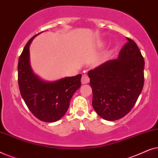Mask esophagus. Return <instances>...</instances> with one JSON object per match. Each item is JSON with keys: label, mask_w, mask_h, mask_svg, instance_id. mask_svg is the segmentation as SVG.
Listing matches in <instances>:
<instances>
[{"label": "esophagus", "mask_w": 158, "mask_h": 158, "mask_svg": "<svg viewBox=\"0 0 158 158\" xmlns=\"http://www.w3.org/2000/svg\"><path fill=\"white\" fill-rule=\"evenodd\" d=\"M90 82V78L88 77L87 75H83L81 78V83L82 84H87Z\"/></svg>", "instance_id": "34e87169"}]
</instances>
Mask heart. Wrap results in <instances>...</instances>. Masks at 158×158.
<instances>
[{
	"instance_id": "obj_1",
	"label": "heart",
	"mask_w": 158,
	"mask_h": 158,
	"mask_svg": "<svg viewBox=\"0 0 158 158\" xmlns=\"http://www.w3.org/2000/svg\"><path fill=\"white\" fill-rule=\"evenodd\" d=\"M104 60H105V58H102V59L100 60V62H103Z\"/></svg>"
}]
</instances>
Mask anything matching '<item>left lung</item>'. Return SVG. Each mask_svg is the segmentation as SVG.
Here are the masks:
<instances>
[{"label":"left lung","instance_id":"8db88e82","mask_svg":"<svg viewBox=\"0 0 158 158\" xmlns=\"http://www.w3.org/2000/svg\"><path fill=\"white\" fill-rule=\"evenodd\" d=\"M144 60L136 43L128 39L118 57L90 70L93 107L107 121L120 119L135 106L144 85Z\"/></svg>","mask_w":158,"mask_h":158}]
</instances>
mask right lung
<instances>
[{"instance_id":"obj_1","label":"right lung","mask_w":158,"mask_h":158,"mask_svg":"<svg viewBox=\"0 0 158 158\" xmlns=\"http://www.w3.org/2000/svg\"><path fill=\"white\" fill-rule=\"evenodd\" d=\"M29 40L19 59L18 82L20 93L30 111L44 122H55L68 111L73 95L81 85L82 75L47 81L34 73L30 64Z\"/></svg>"}]
</instances>
